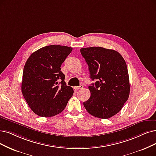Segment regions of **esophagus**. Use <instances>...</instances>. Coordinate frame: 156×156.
<instances>
[{
    "instance_id": "obj_1",
    "label": "esophagus",
    "mask_w": 156,
    "mask_h": 156,
    "mask_svg": "<svg viewBox=\"0 0 156 156\" xmlns=\"http://www.w3.org/2000/svg\"><path fill=\"white\" fill-rule=\"evenodd\" d=\"M83 88H84V86H83V84H81V85H80L79 86H76V87H75L74 89H75V90H76V91H78L79 90H80V89H83Z\"/></svg>"
}]
</instances>
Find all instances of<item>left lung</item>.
Masks as SVG:
<instances>
[{
  "instance_id": "obj_1",
  "label": "left lung",
  "mask_w": 156,
  "mask_h": 156,
  "mask_svg": "<svg viewBox=\"0 0 156 156\" xmlns=\"http://www.w3.org/2000/svg\"><path fill=\"white\" fill-rule=\"evenodd\" d=\"M88 65L92 83L91 96L83 103L92 116L108 119L119 112L129 96L127 67L121 54L115 50L100 47L80 48Z\"/></svg>"
}]
</instances>
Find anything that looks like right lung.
I'll return each mask as SVG.
<instances>
[{
  "mask_svg": "<svg viewBox=\"0 0 156 156\" xmlns=\"http://www.w3.org/2000/svg\"><path fill=\"white\" fill-rule=\"evenodd\" d=\"M72 48L57 45L40 48L25 64L22 93L29 106L41 117H51L64 110L73 90L65 82L61 66Z\"/></svg>",
  "mask_w": 156,
  "mask_h": 156,
  "instance_id": "add662e5",
  "label": "right lung"
}]
</instances>
